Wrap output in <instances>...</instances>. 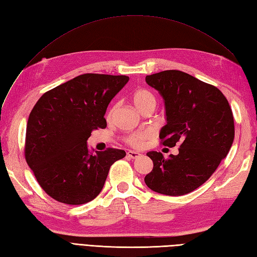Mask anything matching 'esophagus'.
Instances as JSON below:
<instances>
[{
    "label": "esophagus",
    "instance_id": "34e87169",
    "mask_svg": "<svg viewBox=\"0 0 257 257\" xmlns=\"http://www.w3.org/2000/svg\"><path fill=\"white\" fill-rule=\"evenodd\" d=\"M141 153H138V152H136V151H132V150H128L127 152H126V157L127 158H130V159H136V158H138V157H141Z\"/></svg>",
    "mask_w": 257,
    "mask_h": 257
}]
</instances>
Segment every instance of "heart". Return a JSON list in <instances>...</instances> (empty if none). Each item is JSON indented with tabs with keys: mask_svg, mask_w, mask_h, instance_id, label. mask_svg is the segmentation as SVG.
Returning a JSON list of instances; mask_svg holds the SVG:
<instances>
[{
	"mask_svg": "<svg viewBox=\"0 0 257 257\" xmlns=\"http://www.w3.org/2000/svg\"><path fill=\"white\" fill-rule=\"evenodd\" d=\"M132 100H133L134 105L136 106L137 109L143 112L146 109L149 108H155L157 105V97H155L154 93L148 89H138L136 90L133 95H132ZM114 112V107H111L107 112V118L110 119ZM152 137V133L149 131H141L137 133L131 134L126 137V143H128L131 146L141 148L143 147L149 139Z\"/></svg>",
	"mask_w": 257,
	"mask_h": 257,
	"instance_id": "1",
	"label": "heart"
}]
</instances>
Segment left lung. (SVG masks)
<instances>
[{"label":"left lung","instance_id":"obj_1","mask_svg":"<svg viewBox=\"0 0 257 257\" xmlns=\"http://www.w3.org/2000/svg\"><path fill=\"white\" fill-rule=\"evenodd\" d=\"M146 82L165 102L167 123L160 132L162 144L180 148L168 159L161 152H148L153 169L145 182L164 195H185L204 184L227 155L235 137L230 106L214 85L181 71L149 75Z\"/></svg>","mask_w":257,"mask_h":257}]
</instances>
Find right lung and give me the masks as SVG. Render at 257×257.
<instances>
[{"instance_id":"obj_1","label":"right lung","mask_w":257,"mask_h":257,"mask_svg":"<svg viewBox=\"0 0 257 257\" xmlns=\"http://www.w3.org/2000/svg\"><path fill=\"white\" fill-rule=\"evenodd\" d=\"M127 76L83 74L46 92L29 115L25 157L42 189L62 204L82 205L102 191L110 166L125 151L91 153L92 131L107 126L108 104Z\"/></svg>"}]
</instances>
